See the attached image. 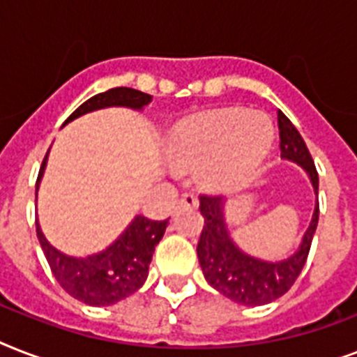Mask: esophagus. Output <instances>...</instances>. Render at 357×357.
<instances>
[{
    "label": "esophagus",
    "instance_id": "obj_1",
    "mask_svg": "<svg viewBox=\"0 0 357 357\" xmlns=\"http://www.w3.org/2000/svg\"><path fill=\"white\" fill-rule=\"evenodd\" d=\"M178 206L179 207H196L198 206V198H196L192 192H185V195H181V198L178 200Z\"/></svg>",
    "mask_w": 357,
    "mask_h": 357
}]
</instances>
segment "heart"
Listing matches in <instances>:
<instances>
[{"instance_id": "obj_1", "label": "heart", "mask_w": 357, "mask_h": 357, "mask_svg": "<svg viewBox=\"0 0 357 357\" xmlns=\"http://www.w3.org/2000/svg\"><path fill=\"white\" fill-rule=\"evenodd\" d=\"M274 139L271 122L257 113L226 109L179 123L170 137L178 165L202 162L200 176L213 190H234L248 179Z\"/></svg>"}]
</instances>
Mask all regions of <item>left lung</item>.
Returning <instances> with one entry per match:
<instances>
[{
  "mask_svg": "<svg viewBox=\"0 0 357 357\" xmlns=\"http://www.w3.org/2000/svg\"><path fill=\"white\" fill-rule=\"evenodd\" d=\"M278 126L282 157L302 165L305 172L310 174L313 189L319 195V174L302 135L282 111H278ZM200 211L204 217V228L196 252L204 276L213 289L237 304L263 305L280 298L293 287L307 261L311 241L319 224V200L298 252L280 263L254 259L235 246L224 224L220 196L200 195Z\"/></svg>",
  "mask_w": 357,
  "mask_h": 357,
  "instance_id": "8db88e82",
  "label": "left lung"
}]
</instances>
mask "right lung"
Instances as JSON below:
<instances>
[{
	"label": "right lung",
	"mask_w": 357,
	"mask_h": 357,
	"mask_svg": "<svg viewBox=\"0 0 357 357\" xmlns=\"http://www.w3.org/2000/svg\"><path fill=\"white\" fill-rule=\"evenodd\" d=\"M150 102V94L128 89V86H116V89H109L89 98L70 114L66 122L96 109L113 107V105L142 109ZM46 159L47 153L36 178V189L46 167ZM167 226L168 218L167 220H150L139 215L120 235L116 243L111 244L102 254L91 255L85 259L68 257L53 248L40 231L38 222H36V235H38L53 276L57 278L59 285L66 293L89 305H111L142 287V283L148 278V268H150L155 244L165 235Z\"/></svg>",
	"instance_id": "add662e5"
}]
</instances>
